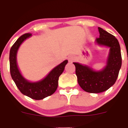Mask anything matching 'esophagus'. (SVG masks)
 <instances>
[{"instance_id":"obj_1","label":"esophagus","mask_w":128,"mask_h":128,"mask_svg":"<svg viewBox=\"0 0 128 128\" xmlns=\"http://www.w3.org/2000/svg\"><path fill=\"white\" fill-rule=\"evenodd\" d=\"M69 60L70 62H72L74 60V58L73 56H69Z\"/></svg>"}]
</instances>
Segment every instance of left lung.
Instances as JSON below:
<instances>
[{"label":"left lung","instance_id":"obj_1","mask_svg":"<svg viewBox=\"0 0 128 128\" xmlns=\"http://www.w3.org/2000/svg\"><path fill=\"white\" fill-rule=\"evenodd\" d=\"M98 28L100 36L96 38V42L110 48L106 68L102 71L96 72L88 66L73 62L76 66L77 81L81 88L87 92L95 94L106 91L115 83L122 63L118 40L102 28Z\"/></svg>","mask_w":128,"mask_h":128}]
</instances>
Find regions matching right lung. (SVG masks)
Returning <instances> with one entry per match:
<instances>
[{
	"instance_id": "add662e5",
	"label": "right lung",
	"mask_w": 128,
	"mask_h": 128,
	"mask_svg": "<svg viewBox=\"0 0 128 128\" xmlns=\"http://www.w3.org/2000/svg\"><path fill=\"white\" fill-rule=\"evenodd\" d=\"M32 36V33L22 35L12 46L10 51V71L12 78L20 92L26 96L34 100H41L56 92L59 76L64 71L68 60H66L54 68L42 80L32 83L24 79L19 71L16 64V52L24 40Z\"/></svg>"
}]
</instances>
